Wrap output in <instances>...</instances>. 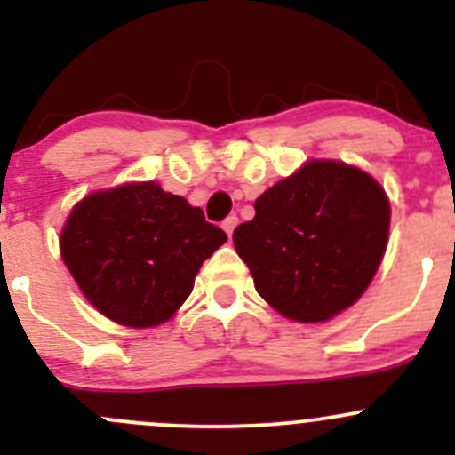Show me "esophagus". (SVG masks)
Returning a JSON list of instances; mask_svg holds the SVG:
<instances>
[{
  "instance_id": "1",
  "label": "esophagus",
  "mask_w": 455,
  "mask_h": 455,
  "mask_svg": "<svg viewBox=\"0 0 455 455\" xmlns=\"http://www.w3.org/2000/svg\"><path fill=\"white\" fill-rule=\"evenodd\" d=\"M235 227H237V215H228V218L222 222V228L227 231V235H233Z\"/></svg>"
}]
</instances>
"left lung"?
<instances>
[{"instance_id": "1", "label": "left lung", "mask_w": 455, "mask_h": 455, "mask_svg": "<svg viewBox=\"0 0 455 455\" xmlns=\"http://www.w3.org/2000/svg\"><path fill=\"white\" fill-rule=\"evenodd\" d=\"M383 187L341 160H310L255 200L233 231L255 291L286 319L323 323L359 301L389 235Z\"/></svg>"}]
</instances>
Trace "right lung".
I'll use <instances>...</instances> for the list:
<instances>
[{"instance_id": "right-lung-1", "label": "right lung", "mask_w": 455, "mask_h": 455, "mask_svg": "<svg viewBox=\"0 0 455 455\" xmlns=\"http://www.w3.org/2000/svg\"><path fill=\"white\" fill-rule=\"evenodd\" d=\"M227 233L158 182H125L72 206L59 249L85 299L127 328H154L194 291Z\"/></svg>"}]
</instances>
